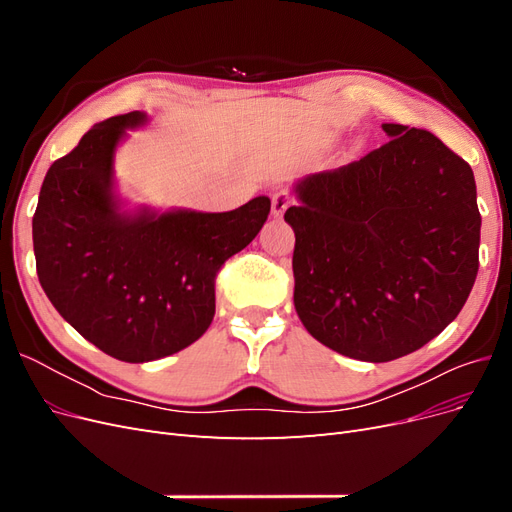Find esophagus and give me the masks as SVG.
Listing matches in <instances>:
<instances>
[{
	"label": "esophagus",
	"mask_w": 512,
	"mask_h": 512,
	"mask_svg": "<svg viewBox=\"0 0 512 512\" xmlns=\"http://www.w3.org/2000/svg\"><path fill=\"white\" fill-rule=\"evenodd\" d=\"M271 213L275 215V218H282L284 215V211L292 205V196H290V192H286V190H282V192H277V194H273V200H271Z\"/></svg>",
	"instance_id": "34e87169"
}]
</instances>
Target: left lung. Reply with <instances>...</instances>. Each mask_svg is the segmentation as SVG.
<instances>
[{"instance_id":"8db88e82","label":"left lung","mask_w":512,"mask_h":512,"mask_svg":"<svg viewBox=\"0 0 512 512\" xmlns=\"http://www.w3.org/2000/svg\"><path fill=\"white\" fill-rule=\"evenodd\" d=\"M389 143L294 185V307L350 359L423 348L461 312L478 273L480 213L466 160L427 130L382 123Z\"/></svg>"}]
</instances>
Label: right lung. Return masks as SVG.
Masks as SVG:
<instances>
[{
    "label": "right lung",
    "mask_w": 512,
    "mask_h": 512,
    "mask_svg": "<svg viewBox=\"0 0 512 512\" xmlns=\"http://www.w3.org/2000/svg\"><path fill=\"white\" fill-rule=\"evenodd\" d=\"M145 121L132 111L96 123L51 164L32 222L46 297L87 342L126 363L175 354L209 329L215 275L271 211L267 196L226 213L121 211L115 149Z\"/></svg>",
    "instance_id": "add662e5"
}]
</instances>
